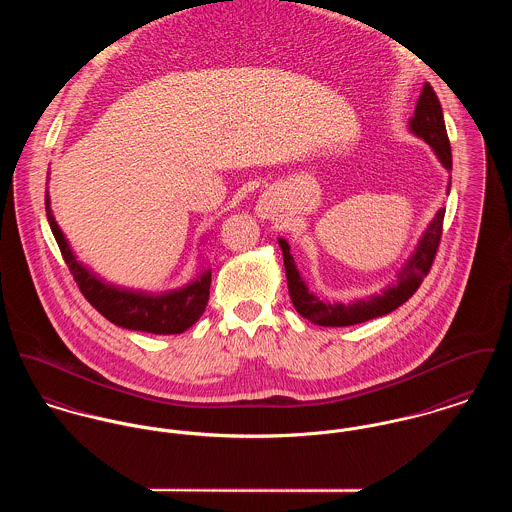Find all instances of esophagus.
<instances>
[{
	"label": "esophagus",
	"instance_id": "esophagus-1",
	"mask_svg": "<svg viewBox=\"0 0 512 512\" xmlns=\"http://www.w3.org/2000/svg\"><path fill=\"white\" fill-rule=\"evenodd\" d=\"M258 215L260 217H272V207H270V203L268 201H260V205H258Z\"/></svg>",
	"mask_w": 512,
	"mask_h": 512
}]
</instances>
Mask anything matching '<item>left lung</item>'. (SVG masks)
<instances>
[{"label": "left lung", "instance_id": "1", "mask_svg": "<svg viewBox=\"0 0 512 512\" xmlns=\"http://www.w3.org/2000/svg\"><path fill=\"white\" fill-rule=\"evenodd\" d=\"M409 129L432 146L434 154L438 156L440 164L446 170H452V148L450 140L446 133L444 125V115H442V105L432 90V86L426 82L415 107V115L409 121ZM452 178L448 180V189L450 193ZM444 213L446 209L440 207L426 231L420 236L419 244L411 258L405 262L401 272L397 274V279L387 285L381 293L370 295L366 299H358L354 303H325L317 295L309 291L303 278L299 276V270L295 266V260L289 252L287 240L279 238V248L283 252V264H285V276H287V287H289V297L301 317L307 321L321 326H350L366 323L375 317H383L397 307H401L405 301L413 297L422 283V279L428 276L432 262L436 258V250L442 238V223H444Z\"/></svg>", "mask_w": 512, "mask_h": 512}]
</instances>
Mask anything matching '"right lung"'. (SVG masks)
Masks as SVG:
<instances>
[{
	"instance_id": "right-lung-1",
	"label": "right lung",
	"mask_w": 512,
	"mask_h": 512,
	"mask_svg": "<svg viewBox=\"0 0 512 512\" xmlns=\"http://www.w3.org/2000/svg\"><path fill=\"white\" fill-rule=\"evenodd\" d=\"M48 225L54 234L64 262L70 274L76 279L82 295L92 303L107 321L129 330L152 332V334H182L189 326L195 325L203 315L209 301L211 270H205L186 287L166 291L160 295L123 289L97 278L84 268L74 256L68 240L54 221L50 211V195L45 193Z\"/></svg>"
}]
</instances>
